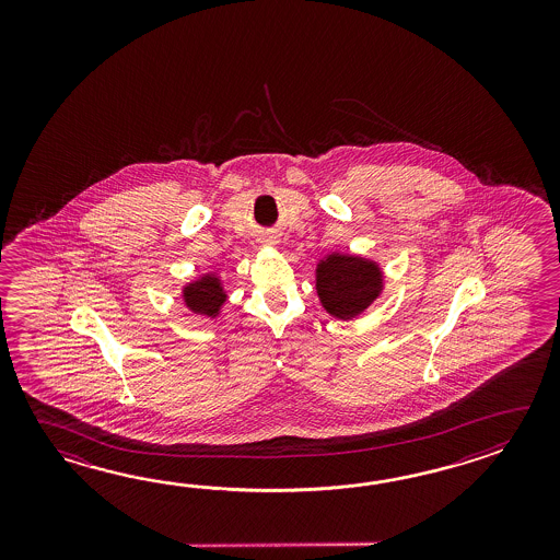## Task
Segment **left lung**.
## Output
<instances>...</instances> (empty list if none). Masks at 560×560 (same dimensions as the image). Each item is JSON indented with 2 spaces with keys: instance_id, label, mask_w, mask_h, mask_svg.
I'll return each instance as SVG.
<instances>
[{
  "instance_id": "1",
  "label": "left lung",
  "mask_w": 560,
  "mask_h": 560,
  "mask_svg": "<svg viewBox=\"0 0 560 560\" xmlns=\"http://www.w3.org/2000/svg\"><path fill=\"white\" fill-rule=\"evenodd\" d=\"M318 294L324 308L338 318H352L381 292V272L374 264L352 256H330L318 266Z\"/></svg>"
}]
</instances>
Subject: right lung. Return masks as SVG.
<instances>
[{
    "mask_svg": "<svg viewBox=\"0 0 560 560\" xmlns=\"http://www.w3.org/2000/svg\"><path fill=\"white\" fill-rule=\"evenodd\" d=\"M184 300L188 302L194 312H200V314H215L218 306L226 300L220 282L215 278H203L196 284H190L184 290Z\"/></svg>",
    "mask_w": 560,
    "mask_h": 560,
    "instance_id": "1",
    "label": "right lung"
}]
</instances>
